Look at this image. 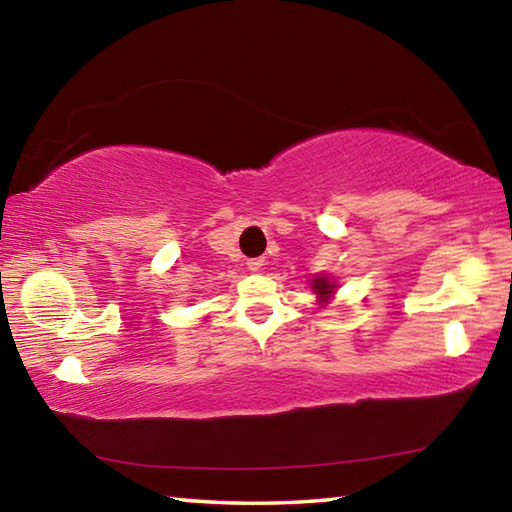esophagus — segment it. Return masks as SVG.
I'll use <instances>...</instances> for the list:
<instances>
[{
  "mask_svg": "<svg viewBox=\"0 0 512 512\" xmlns=\"http://www.w3.org/2000/svg\"><path fill=\"white\" fill-rule=\"evenodd\" d=\"M246 266H248V271H253V273H257L259 268L264 266V257H253V259H248L246 262Z\"/></svg>",
  "mask_w": 512,
  "mask_h": 512,
  "instance_id": "esophagus-1",
  "label": "esophagus"
}]
</instances>
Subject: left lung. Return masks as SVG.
<instances>
[{
	"label": "left lung",
	"mask_w": 512,
	"mask_h": 512,
	"mask_svg": "<svg viewBox=\"0 0 512 512\" xmlns=\"http://www.w3.org/2000/svg\"><path fill=\"white\" fill-rule=\"evenodd\" d=\"M311 289H314V293H318L320 302H327L334 293V282H329V277L318 275L316 280H311Z\"/></svg>",
	"instance_id": "obj_1"
}]
</instances>
